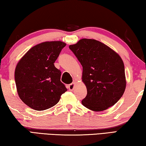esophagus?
Masks as SVG:
<instances>
[{
    "instance_id": "obj_1",
    "label": "esophagus",
    "mask_w": 146,
    "mask_h": 146,
    "mask_svg": "<svg viewBox=\"0 0 146 146\" xmlns=\"http://www.w3.org/2000/svg\"><path fill=\"white\" fill-rule=\"evenodd\" d=\"M74 88H75V84H74V83L70 84L68 86V89H69V90H70V91H73Z\"/></svg>"
}]
</instances>
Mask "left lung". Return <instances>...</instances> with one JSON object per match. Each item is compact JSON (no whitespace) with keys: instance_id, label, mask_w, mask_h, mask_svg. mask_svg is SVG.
<instances>
[{"instance_id":"obj_1","label":"left lung","mask_w":146,"mask_h":146,"mask_svg":"<svg viewBox=\"0 0 146 146\" xmlns=\"http://www.w3.org/2000/svg\"><path fill=\"white\" fill-rule=\"evenodd\" d=\"M69 48L82 66V81L87 88L82 105L95 111H102L115 105L126 86L120 56L94 39L82 38Z\"/></svg>"}]
</instances>
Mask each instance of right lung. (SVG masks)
<instances>
[{
  "label": "right lung",
  "mask_w": 146,
  "mask_h": 146,
  "mask_svg": "<svg viewBox=\"0 0 146 146\" xmlns=\"http://www.w3.org/2000/svg\"><path fill=\"white\" fill-rule=\"evenodd\" d=\"M66 45L61 41L37 44L17 64L15 71L17 92L29 108L43 111L53 107L67 91L60 81V70L54 65Z\"/></svg>",
  "instance_id": "obj_1"
}]
</instances>
